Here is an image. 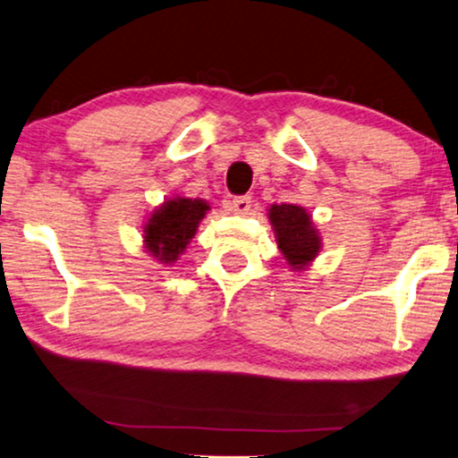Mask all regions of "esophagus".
<instances>
[{
	"label": "esophagus",
	"instance_id": "obj_1",
	"mask_svg": "<svg viewBox=\"0 0 458 458\" xmlns=\"http://www.w3.org/2000/svg\"><path fill=\"white\" fill-rule=\"evenodd\" d=\"M227 208L235 215H247L251 208V199L250 197H233L227 200Z\"/></svg>",
	"mask_w": 458,
	"mask_h": 458
}]
</instances>
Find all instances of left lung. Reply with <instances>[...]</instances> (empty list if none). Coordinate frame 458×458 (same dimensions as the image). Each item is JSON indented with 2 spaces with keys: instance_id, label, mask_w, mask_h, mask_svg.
Here are the masks:
<instances>
[{
  "instance_id": "1",
  "label": "left lung",
  "mask_w": 458,
  "mask_h": 458,
  "mask_svg": "<svg viewBox=\"0 0 458 458\" xmlns=\"http://www.w3.org/2000/svg\"><path fill=\"white\" fill-rule=\"evenodd\" d=\"M269 221L274 225L276 242L288 264L294 269H302L317 258L320 250V237L312 227L310 215L296 205H272Z\"/></svg>"
}]
</instances>
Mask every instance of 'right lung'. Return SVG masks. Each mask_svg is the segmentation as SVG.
<instances>
[{
    "label": "right lung",
    "instance_id": "1",
    "mask_svg": "<svg viewBox=\"0 0 458 458\" xmlns=\"http://www.w3.org/2000/svg\"><path fill=\"white\" fill-rule=\"evenodd\" d=\"M208 205L202 199H172L156 208L148 219L144 239L148 251L162 264L178 259L191 239L197 233Z\"/></svg>",
    "mask_w": 458,
    "mask_h": 458
}]
</instances>
